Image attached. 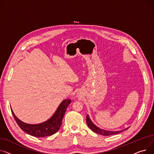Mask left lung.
Masks as SVG:
<instances>
[{
  "mask_svg": "<svg viewBox=\"0 0 154 154\" xmlns=\"http://www.w3.org/2000/svg\"><path fill=\"white\" fill-rule=\"evenodd\" d=\"M86 122H87V124L88 125V127L90 129H91L93 132H96L97 134H99L105 135V136H107V135H116V134H119L120 132H122L124 131L127 130L128 129V128H126V129H125L124 130L117 131H106V130L101 129L100 128H99L98 127H97L96 125H95L93 123V122L91 121V119H90L88 114L86 116Z\"/></svg>",
  "mask_w": 154,
  "mask_h": 154,
  "instance_id": "left-lung-1",
  "label": "left lung"
}]
</instances>
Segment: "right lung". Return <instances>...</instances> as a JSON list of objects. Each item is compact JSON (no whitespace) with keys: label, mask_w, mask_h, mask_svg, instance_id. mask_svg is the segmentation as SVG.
<instances>
[{"label":"right lung","mask_w":154,"mask_h":154,"mask_svg":"<svg viewBox=\"0 0 154 154\" xmlns=\"http://www.w3.org/2000/svg\"><path fill=\"white\" fill-rule=\"evenodd\" d=\"M71 103L70 99H65L59 105L58 109L51 118L47 121L38 124H26L19 119L11 109L14 119L19 127L24 132L35 137H44L50 136L60 129L61 125L63 116L65 115L67 107Z\"/></svg>","instance_id":"obj_1"}]
</instances>
